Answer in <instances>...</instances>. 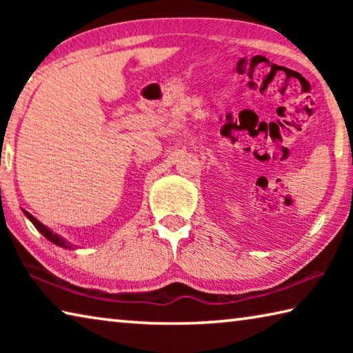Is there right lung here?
I'll return each instance as SVG.
<instances>
[{
    "mask_svg": "<svg viewBox=\"0 0 353 353\" xmlns=\"http://www.w3.org/2000/svg\"><path fill=\"white\" fill-rule=\"evenodd\" d=\"M25 214L26 216L29 218V221H31V223L35 225V229H37L41 235H43L45 238H48V240H50L51 243H54V244H57V246H61V248H65V249H70L71 246L70 244L63 240V238H61L59 235H56L54 232H51L50 229H48L46 225H43L40 223V221H37L35 219L31 213H28V212H25Z\"/></svg>",
    "mask_w": 353,
    "mask_h": 353,
    "instance_id": "1",
    "label": "right lung"
}]
</instances>
